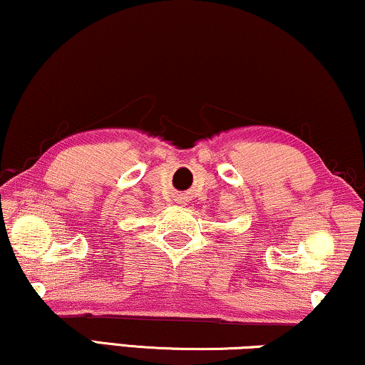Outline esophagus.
<instances>
[{
	"instance_id": "obj_1",
	"label": "esophagus",
	"mask_w": 365,
	"mask_h": 365,
	"mask_svg": "<svg viewBox=\"0 0 365 365\" xmlns=\"http://www.w3.org/2000/svg\"><path fill=\"white\" fill-rule=\"evenodd\" d=\"M187 197L185 195H180V197H177V204H187Z\"/></svg>"
}]
</instances>
